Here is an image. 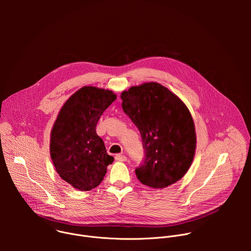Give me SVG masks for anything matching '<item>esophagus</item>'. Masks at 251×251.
I'll use <instances>...</instances> for the list:
<instances>
[{"instance_id": "1", "label": "esophagus", "mask_w": 251, "mask_h": 251, "mask_svg": "<svg viewBox=\"0 0 251 251\" xmlns=\"http://www.w3.org/2000/svg\"><path fill=\"white\" fill-rule=\"evenodd\" d=\"M115 159L117 161H122V162H125L127 160V157L125 155H122V154H118L115 156Z\"/></svg>"}]
</instances>
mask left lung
I'll return each mask as SVG.
<instances>
[{
	"label": "left lung",
	"instance_id": "left-lung-1",
	"mask_svg": "<svg viewBox=\"0 0 251 251\" xmlns=\"http://www.w3.org/2000/svg\"><path fill=\"white\" fill-rule=\"evenodd\" d=\"M121 99L146 153L144 163L135 170L138 180L153 189L180 181L197 148L195 123L187 105L158 82L132 86L121 93Z\"/></svg>",
	"mask_w": 251,
	"mask_h": 251
}]
</instances>
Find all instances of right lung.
Masks as SVG:
<instances>
[{
	"instance_id": "1",
	"label": "right lung",
	"mask_w": 251,
	"mask_h": 251,
	"mask_svg": "<svg viewBox=\"0 0 251 251\" xmlns=\"http://www.w3.org/2000/svg\"><path fill=\"white\" fill-rule=\"evenodd\" d=\"M116 98L109 89L83 86L65 101L53 123L50 142L53 166L62 180L76 190L96 188L114 161L95 129Z\"/></svg>"
}]
</instances>
